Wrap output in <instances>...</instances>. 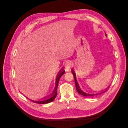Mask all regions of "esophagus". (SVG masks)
<instances>
[{"instance_id":"1","label":"esophagus","mask_w":128,"mask_h":128,"mask_svg":"<svg viewBox=\"0 0 128 128\" xmlns=\"http://www.w3.org/2000/svg\"><path fill=\"white\" fill-rule=\"evenodd\" d=\"M72 67V64L70 62L67 61L65 64V69L66 71H69Z\"/></svg>"}]
</instances>
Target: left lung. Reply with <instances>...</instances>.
I'll use <instances>...</instances> for the list:
<instances>
[{"label": "left lung", "instance_id": "left-lung-1", "mask_svg": "<svg viewBox=\"0 0 128 128\" xmlns=\"http://www.w3.org/2000/svg\"><path fill=\"white\" fill-rule=\"evenodd\" d=\"M105 35L106 36V34H105ZM72 74L74 75V80H75V86H76V90L77 91V92L79 94L82 95L83 96H97L98 94H103V93H104V92L107 91V88H108V87H107V88H106L105 89H104V90H102V91L101 92H99V93H97V94H88V93H86L84 92L83 91H82V90H81V88H80V86L79 84L78 83V82H77V80H76V74L75 72L74 71V69L73 68H72Z\"/></svg>", "mask_w": 128, "mask_h": 128}]
</instances>
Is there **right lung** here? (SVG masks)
<instances>
[{
  "label": "right lung",
  "instance_id": "obj_1",
  "mask_svg": "<svg viewBox=\"0 0 128 128\" xmlns=\"http://www.w3.org/2000/svg\"><path fill=\"white\" fill-rule=\"evenodd\" d=\"M65 72V70L63 68H62L61 70L59 72L58 74L56 75V85H55V88H54V90L53 92H52V94H50V95L45 96V97H44L43 98H42V100H31L30 99L31 101H32V102L34 103H37V104H48L49 102H53L54 99L56 98V96L57 95V88H58V83H59V81L60 78H61V77L62 76V75L64 74V73Z\"/></svg>",
  "mask_w": 128,
  "mask_h": 128
}]
</instances>
